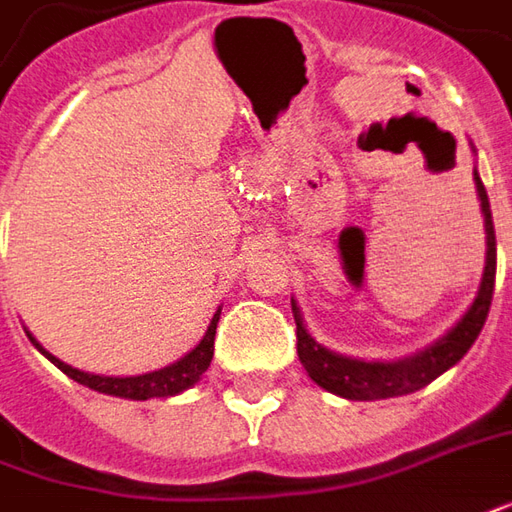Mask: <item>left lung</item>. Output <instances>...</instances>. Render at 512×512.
<instances>
[{
	"mask_svg": "<svg viewBox=\"0 0 512 512\" xmlns=\"http://www.w3.org/2000/svg\"><path fill=\"white\" fill-rule=\"evenodd\" d=\"M476 196L479 207L485 215V271H482V283L476 291L474 302L468 305V311L446 330L440 339L426 344L423 350H415L412 356L392 358V361H367V358L344 356L336 353L325 344H319L305 328V319L297 300H291L294 322H297V356H300L305 373L311 375L316 387L328 389L339 398L347 401H384V398H398L417 392L434 378L451 370L460 361L476 336L482 333V325L488 319L490 300H493V283H496V232H493V218H490V201L488 190L479 179L474 168Z\"/></svg>",
	"mask_w": 512,
	"mask_h": 512,
	"instance_id": "left-lung-1",
	"label": "left lung"
}]
</instances>
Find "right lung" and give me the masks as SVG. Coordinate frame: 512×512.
Instances as JSON below:
<instances>
[{
    "label": "right lung",
    "mask_w": 512,
    "mask_h": 512,
    "mask_svg": "<svg viewBox=\"0 0 512 512\" xmlns=\"http://www.w3.org/2000/svg\"><path fill=\"white\" fill-rule=\"evenodd\" d=\"M218 319H221V305L218 311L212 314L210 325L204 330L201 342L184 353L179 361H173L162 370H154V373H142V375H95V373H83L78 367L66 364L58 356H52L50 350H44L41 344L36 342V336L27 330V339L36 344V350L44 358H50L52 364L66 373L72 381H78L83 387L95 389V392H103V395H114V398H128V401H151V398H173L184 389H190L193 384H198V378L207 373L212 361V347H215V328H218Z\"/></svg>",
    "instance_id": "obj_1"
}]
</instances>
